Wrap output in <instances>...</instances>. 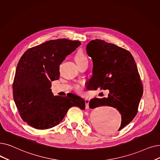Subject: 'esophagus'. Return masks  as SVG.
Segmentation results:
<instances>
[{"instance_id":"34e87169","label":"esophagus","mask_w":160,"mask_h":160,"mask_svg":"<svg viewBox=\"0 0 160 160\" xmlns=\"http://www.w3.org/2000/svg\"><path fill=\"white\" fill-rule=\"evenodd\" d=\"M89 99L86 98L85 99V102H86V108H89Z\"/></svg>"}]
</instances>
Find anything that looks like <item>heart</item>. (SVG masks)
Instances as JSON below:
<instances>
[{"label":"heart","mask_w":160,"mask_h":160,"mask_svg":"<svg viewBox=\"0 0 160 160\" xmlns=\"http://www.w3.org/2000/svg\"><path fill=\"white\" fill-rule=\"evenodd\" d=\"M74 60H75L76 63L79 64L85 61H87L88 58H87L86 55L85 54V53L84 52H83L82 50H78L77 52L76 53V54L74 55ZM75 89L76 90H78V91H80V90H81L82 88L79 85H76L75 86Z\"/></svg>","instance_id":"obj_1"}]
</instances>
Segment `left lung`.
Instances as JSON below:
<instances>
[{"mask_svg":"<svg viewBox=\"0 0 160 160\" xmlns=\"http://www.w3.org/2000/svg\"><path fill=\"white\" fill-rule=\"evenodd\" d=\"M93 61V75L88 89H108V97L93 98L89 106L95 108L109 106L122 115L121 130L133 120L143 93V87L135 61L128 50L115 44L95 39L86 46Z\"/></svg>","mask_w":160,"mask_h":160,"instance_id":"8db88e82","label":"left lung"}]
</instances>
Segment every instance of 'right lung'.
Masks as SVG:
<instances>
[{"label":"right lung","instance_id":"1","mask_svg":"<svg viewBox=\"0 0 160 160\" xmlns=\"http://www.w3.org/2000/svg\"><path fill=\"white\" fill-rule=\"evenodd\" d=\"M81 42L52 40L29 48L20 58L13 82V97L22 119L37 129L58 125L72 107L84 110L82 97L54 96L52 82L59 78V65Z\"/></svg>","mask_w":160,"mask_h":160}]
</instances>
